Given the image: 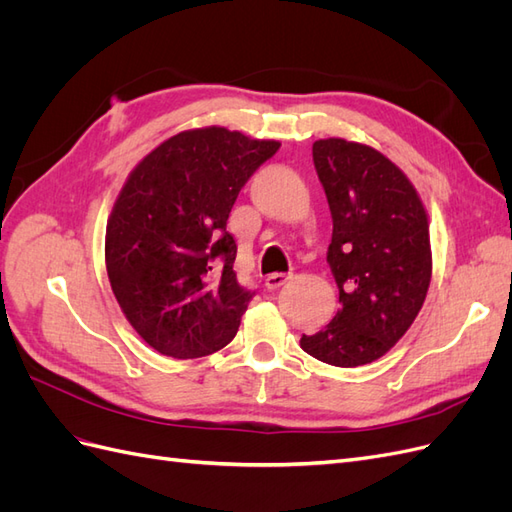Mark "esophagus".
<instances>
[{
	"label": "esophagus",
	"mask_w": 512,
	"mask_h": 512,
	"mask_svg": "<svg viewBox=\"0 0 512 512\" xmlns=\"http://www.w3.org/2000/svg\"><path fill=\"white\" fill-rule=\"evenodd\" d=\"M288 280H290V275H286V273H271V275H267L265 286H267V290H280Z\"/></svg>",
	"instance_id": "obj_1"
}]
</instances>
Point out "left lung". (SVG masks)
Masks as SVG:
<instances>
[{
    "mask_svg": "<svg viewBox=\"0 0 512 512\" xmlns=\"http://www.w3.org/2000/svg\"><path fill=\"white\" fill-rule=\"evenodd\" d=\"M329 200V267L339 288L335 318L301 348L335 367L389 352L421 312L431 282L429 218L404 170L374 147L320 138L312 147Z\"/></svg>",
    "mask_w": 512,
    "mask_h": 512,
    "instance_id": "1",
    "label": "left lung"
}]
</instances>
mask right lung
I'll list each match as a JSON object with an SVG mask.
<instances>
[{
	"label": "right lung",
	"instance_id": "right-lung-1",
	"mask_svg": "<svg viewBox=\"0 0 512 512\" xmlns=\"http://www.w3.org/2000/svg\"><path fill=\"white\" fill-rule=\"evenodd\" d=\"M277 149V141L220 126L185 130L123 183L106 224V273L121 312L153 350L198 359L237 335L254 292L237 282L226 222L247 179Z\"/></svg>",
	"mask_w": 512,
	"mask_h": 512
}]
</instances>
